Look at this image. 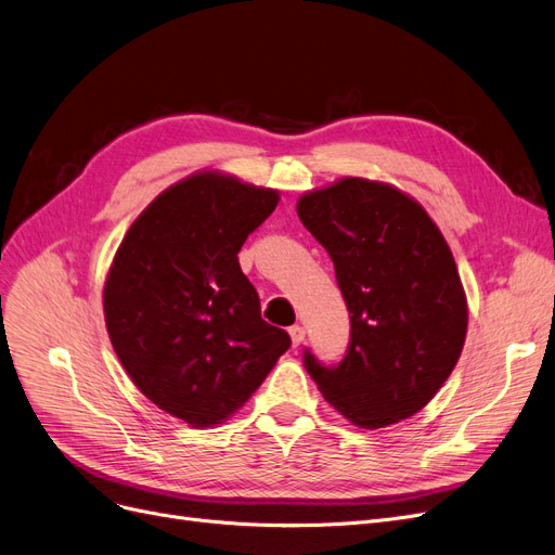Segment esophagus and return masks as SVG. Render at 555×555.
I'll return each instance as SVG.
<instances>
[{
  "instance_id": "1",
  "label": "esophagus",
  "mask_w": 555,
  "mask_h": 555,
  "mask_svg": "<svg viewBox=\"0 0 555 555\" xmlns=\"http://www.w3.org/2000/svg\"><path fill=\"white\" fill-rule=\"evenodd\" d=\"M289 337H292L294 346H300L305 341V327L302 325H292L289 327Z\"/></svg>"
}]
</instances>
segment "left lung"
<instances>
[{
  "label": "left lung",
  "instance_id": "1",
  "mask_svg": "<svg viewBox=\"0 0 555 555\" xmlns=\"http://www.w3.org/2000/svg\"><path fill=\"white\" fill-rule=\"evenodd\" d=\"M327 250L350 314L344 360L305 369L325 401L360 428L416 414L447 383L467 337V296L449 243L403 191L344 177L298 201Z\"/></svg>",
  "mask_w": 555,
  "mask_h": 555
}]
</instances>
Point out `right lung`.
<instances>
[{
  "instance_id": "add662e5",
  "label": "right lung",
  "mask_w": 555,
  "mask_h": 555,
  "mask_svg": "<svg viewBox=\"0 0 555 555\" xmlns=\"http://www.w3.org/2000/svg\"><path fill=\"white\" fill-rule=\"evenodd\" d=\"M278 201L273 189L195 172L154 197L108 269L104 321L120 364L193 428L230 418L292 346L261 319L236 257Z\"/></svg>"
}]
</instances>
